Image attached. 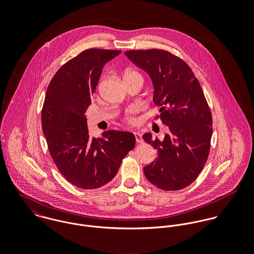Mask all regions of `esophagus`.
Returning <instances> with one entry per match:
<instances>
[{
	"instance_id": "obj_1",
	"label": "esophagus",
	"mask_w": 254,
	"mask_h": 254,
	"mask_svg": "<svg viewBox=\"0 0 254 254\" xmlns=\"http://www.w3.org/2000/svg\"><path fill=\"white\" fill-rule=\"evenodd\" d=\"M134 135H135V138H136V142H137L138 144H142V143H143V139H142L141 134H140L139 132H135Z\"/></svg>"
}]
</instances>
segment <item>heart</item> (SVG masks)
<instances>
[{"instance_id": "heart-1", "label": "heart", "mask_w": 254, "mask_h": 254, "mask_svg": "<svg viewBox=\"0 0 254 254\" xmlns=\"http://www.w3.org/2000/svg\"><path fill=\"white\" fill-rule=\"evenodd\" d=\"M130 76H139V77H141L142 78V76L139 74L138 72H136V71H134V70H127L125 74H124V77H130ZM129 113H133V112H135V109H131L129 111H128ZM126 121L128 122V123H134L135 122V119L132 117V116H130V115H128V116H126Z\"/></svg>"}]
</instances>
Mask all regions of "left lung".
Returning a JSON list of instances; mask_svg holds the SVG:
<instances>
[{"instance_id":"obj_1","label":"left lung","mask_w":254,"mask_h":254,"mask_svg":"<svg viewBox=\"0 0 254 254\" xmlns=\"http://www.w3.org/2000/svg\"><path fill=\"white\" fill-rule=\"evenodd\" d=\"M151 78L153 102L159 118L168 127L164 139H143L157 151V157L144 168L146 179L164 190H182L194 181L210 150L212 115L190 67L164 50H133L125 53Z\"/></svg>"}]
</instances>
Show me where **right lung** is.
Here are the masks:
<instances>
[{
	"mask_svg": "<svg viewBox=\"0 0 254 254\" xmlns=\"http://www.w3.org/2000/svg\"><path fill=\"white\" fill-rule=\"evenodd\" d=\"M120 53L83 51L57 71L45 96L41 117L50 154L62 175L84 190L111 181L136 144L134 134L123 131L90 138L85 116L105 64Z\"/></svg>",
	"mask_w": 254,
	"mask_h": 254,
	"instance_id": "obj_1",
	"label": "right lung"
}]
</instances>
